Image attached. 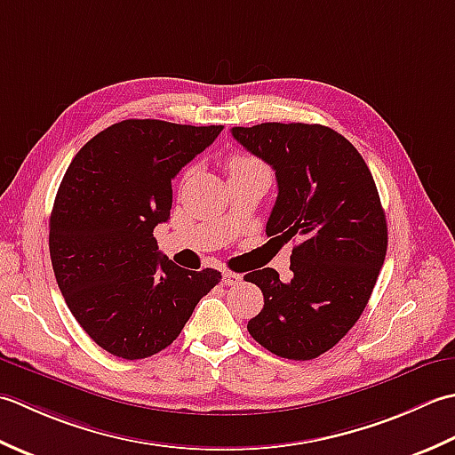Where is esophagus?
Returning <instances> with one entry per match:
<instances>
[{"mask_svg": "<svg viewBox=\"0 0 455 455\" xmlns=\"http://www.w3.org/2000/svg\"><path fill=\"white\" fill-rule=\"evenodd\" d=\"M221 283L226 286H235L241 283V275L239 273H231V271H224L221 273Z\"/></svg>", "mask_w": 455, "mask_h": 455, "instance_id": "34e87169", "label": "esophagus"}]
</instances>
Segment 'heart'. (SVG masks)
<instances>
[{"mask_svg":"<svg viewBox=\"0 0 455 455\" xmlns=\"http://www.w3.org/2000/svg\"><path fill=\"white\" fill-rule=\"evenodd\" d=\"M253 166H263L253 156H247V155H234L229 156L228 161V172H237V171H245V169H253Z\"/></svg>","mask_w":455,"mask_h":455,"instance_id":"1","label":"heart"}]
</instances>
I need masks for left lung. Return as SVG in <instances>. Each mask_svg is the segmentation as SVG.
I'll return each instance as SVG.
<instances>
[{
    "label": "left lung",
    "instance_id": "8db88e82",
    "mask_svg": "<svg viewBox=\"0 0 455 455\" xmlns=\"http://www.w3.org/2000/svg\"><path fill=\"white\" fill-rule=\"evenodd\" d=\"M231 135L275 171L267 235L300 239L289 283L271 267L243 276L265 299L247 330L275 355L314 359L354 328L383 267L388 237L375 180L355 147L326 125L261 124Z\"/></svg>",
    "mask_w": 455,
    "mask_h": 455
}]
</instances>
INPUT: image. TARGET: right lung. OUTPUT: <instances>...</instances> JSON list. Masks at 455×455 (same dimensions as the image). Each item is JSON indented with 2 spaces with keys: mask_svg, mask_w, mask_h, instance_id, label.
I'll return each instance as SVG.
<instances>
[{
  "mask_svg": "<svg viewBox=\"0 0 455 455\" xmlns=\"http://www.w3.org/2000/svg\"><path fill=\"white\" fill-rule=\"evenodd\" d=\"M221 129L125 119L92 137L64 174L49 221L52 271L72 316L111 355L169 347L221 279L174 265L153 237L171 220L172 179Z\"/></svg>",
  "mask_w": 455,
  "mask_h": 455,
  "instance_id": "add662e5",
  "label": "right lung"
}]
</instances>
